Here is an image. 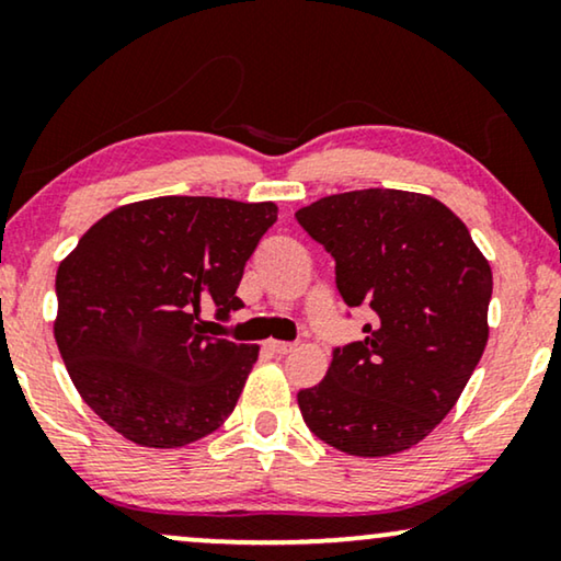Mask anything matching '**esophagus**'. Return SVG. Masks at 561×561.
Segmentation results:
<instances>
[{
  "instance_id": "1",
  "label": "esophagus",
  "mask_w": 561,
  "mask_h": 561,
  "mask_svg": "<svg viewBox=\"0 0 561 561\" xmlns=\"http://www.w3.org/2000/svg\"><path fill=\"white\" fill-rule=\"evenodd\" d=\"M265 347L273 352V355H288V352L296 350L294 342H278V340H267Z\"/></svg>"
}]
</instances>
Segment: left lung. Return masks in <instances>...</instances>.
I'll return each mask as SVG.
<instances>
[{
    "label": "left lung",
    "instance_id": "1",
    "mask_svg": "<svg viewBox=\"0 0 561 561\" xmlns=\"http://www.w3.org/2000/svg\"><path fill=\"white\" fill-rule=\"evenodd\" d=\"M334 257L347 306L373 311L365 340L334 347L298 390L306 426L355 457L411 449L455 409L488 344L493 273L465 221L432 196L363 188L296 211Z\"/></svg>",
    "mask_w": 561,
    "mask_h": 561
}]
</instances>
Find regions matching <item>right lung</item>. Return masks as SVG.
<instances>
[{"label": "right lung", "instance_id": "right-lung-1", "mask_svg": "<svg viewBox=\"0 0 561 561\" xmlns=\"http://www.w3.org/2000/svg\"><path fill=\"white\" fill-rule=\"evenodd\" d=\"M273 202L158 196L119 206L58 267L53 332L76 390L140 447L173 449L217 432L234 411L257 344L229 342L225 321L244 263L275 225Z\"/></svg>", "mask_w": 561, "mask_h": 561}]
</instances>
